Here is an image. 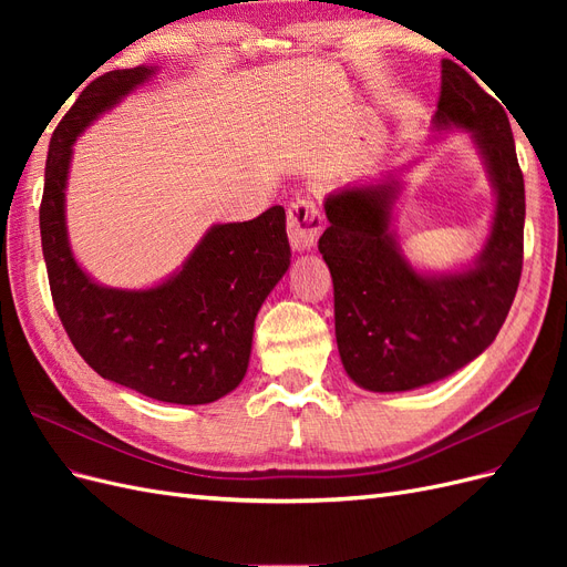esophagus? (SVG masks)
<instances>
[{
    "mask_svg": "<svg viewBox=\"0 0 567 567\" xmlns=\"http://www.w3.org/2000/svg\"><path fill=\"white\" fill-rule=\"evenodd\" d=\"M321 213L312 200L307 198H298L290 203L288 208V241L293 246V250L305 252V250H312L319 231H321Z\"/></svg>",
    "mask_w": 567,
    "mask_h": 567,
    "instance_id": "obj_1",
    "label": "esophagus"
}]
</instances>
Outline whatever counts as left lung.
I'll list each match as a JSON object with an SVG mask.
<instances>
[{
	"label": "left lung",
	"instance_id": "obj_1",
	"mask_svg": "<svg viewBox=\"0 0 567 567\" xmlns=\"http://www.w3.org/2000/svg\"><path fill=\"white\" fill-rule=\"evenodd\" d=\"M468 132L494 192L483 248L450 269L411 265L394 217L411 165L323 198L319 252L331 269L336 340L350 379L406 392L447 379L483 354L516 298L523 269L525 184L508 115L454 61H442L433 132Z\"/></svg>",
	"mask_w": 567,
	"mask_h": 567
}]
</instances>
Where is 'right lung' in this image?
<instances>
[{
    "instance_id": "obj_1",
    "label": "right lung",
    "mask_w": 567,
    "mask_h": 567,
    "mask_svg": "<svg viewBox=\"0 0 567 567\" xmlns=\"http://www.w3.org/2000/svg\"><path fill=\"white\" fill-rule=\"evenodd\" d=\"M158 65L96 78L54 130L40 208L51 298L80 357L101 379L169 404H210L244 381L255 319L290 267L281 205L248 221H221L186 260L146 288L99 284L71 248L65 188L80 134L113 111Z\"/></svg>"
}]
</instances>
